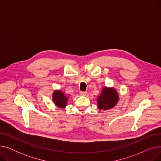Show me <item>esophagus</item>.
<instances>
[{
  "label": "esophagus",
  "mask_w": 161,
  "mask_h": 161,
  "mask_svg": "<svg viewBox=\"0 0 161 161\" xmlns=\"http://www.w3.org/2000/svg\"><path fill=\"white\" fill-rule=\"evenodd\" d=\"M80 95L81 96H83V97H85L87 95V92L86 91H80Z\"/></svg>",
  "instance_id": "1"
}]
</instances>
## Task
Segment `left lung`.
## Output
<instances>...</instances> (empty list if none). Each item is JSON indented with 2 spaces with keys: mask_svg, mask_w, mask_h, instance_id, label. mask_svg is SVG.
I'll list each match as a JSON object with an SVG mask.
<instances>
[{
  "mask_svg": "<svg viewBox=\"0 0 161 161\" xmlns=\"http://www.w3.org/2000/svg\"><path fill=\"white\" fill-rule=\"evenodd\" d=\"M119 100V94L117 89L111 87H104L98 96L97 106L100 110L106 111L115 107Z\"/></svg>",
  "mask_w": 161,
  "mask_h": 161,
  "instance_id": "left-lung-1",
  "label": "left lung"
}]
</instances>
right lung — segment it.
<instances>
[{
  "instance_id": "right-lung-1",
  "label": "right lung",
  "mask_w": 161,
  "mask_h": 161,
  "mask_svg": "<svg viewBox=\"0 0 161 161\" xmlns=\"http://www.w3.org/2000/svg\"><path fill=\"white\" fill-rule=\"evenodd\" d=\"M69 98V97L60 89H56L53 92L52 100L54 104L59 108L64 109L66 108Z\"/></svg>"
}]
</instances>
